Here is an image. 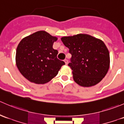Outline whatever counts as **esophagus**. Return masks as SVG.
<instances>
[{
	"label": "esophagus",
	"instance_id": "esophagus-1",
	"mask_svg": "<svg viewBox=\"0 0 124 124\" xmlns=\"http://www.w3.org/2000/svg\"><path fill=\"white\" fill-rule=\"evenodd\" d=\"M64 62H65V63L66 65H67L68 63V61L67 59H65L64 60Z\"/></svg>",
	"mask_w": 124,
	"mask_h": 124
}]
</instances>
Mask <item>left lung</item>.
<instances>
[{
	"label": "left lung",
	"instance_id": "obj_1",
	"mask_svg": "<svg viewBox=\"0 0 124 124\" xmlns=\"http://www.w3.org/2000/svg\"><path fill=\"white\" fill-rule=\"evenodd\" d=\"M72 55L68 66L74 82L83 87L98 84L105 77L110 67V54L102 40L87 34L61 38Z\"/></svg>",
	"mask_w": 124,
	"mask_h": 124
}]
</instances>
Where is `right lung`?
<instances>
[{
    "label": "right lung",
    "instance_id": "obj_1",
    "mask_svg": "<svg viewBox=\"0 0 124 124\" xmlns=\"http://www.w3.org/2000/svg\"><path fill=\"white\" fill-rule=\"evenodd\" d=\"M57 40L47 32H36L22 39L17 46L16 65L20 73L32 83L44 84L58 74L63 61L57 58L53 44Z\"/></svg>",
    "mask_w": 124,
    "mask_h": 124
}]
</instances>
